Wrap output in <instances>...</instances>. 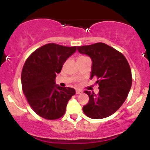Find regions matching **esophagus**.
Returning <instances> with one entry per match:
<instances>
[{"label":"esophagus","instance_id":"obj_1","mask_svg":"<svg viewBox=\"0 0 150 150\" xmlns=\"http://www.w3.org/2000/svg\"><path fill=\"white\" fill-rule=\"evenodd\" d=\"M82 92V91L80 90V89H76V94H79Z\"/></svg>","mask_w":150,"mask_h":150}]
</instances>
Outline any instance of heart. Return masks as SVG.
I'll return each instance as SVG.
<instances>
[{
    "label": "heart",
    "mask_w": 150,
    "mask_h": 150,
    "mask_svg": "<svg viewBox=\"0 0 150 150\" xmlns=\"http://www.w3.org/2000/svg\"><path fill=\"white\" fill-rule=\"evenodd\" d=\"M87 56H80L77 58V60H82V59H85V58H87Z\"/></svg>",
    "instance_id": "b5f03b06"
}]
</instances>
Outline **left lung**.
Returning a JSON list of instances; mask_svg holds the SVG:
<instances>
[{"label": "left lung", "mask_w": 150, "mask_h": 150, "mask_svg": "<svg viewBox=\"0 0 150 150\" xmlns=\"http://www.w3.org/2000/svg\"><path fill=\"white\" fill-rule=\"evenodd\" d=\"M82 54L92 61L91 79H97V94L85 91L89 102L82 108L87 116L101 119L114 113L124 103L132 85V74L126 58L121 53L104 43L78 46Z\"/></svg>", "instance_id": "obj_1"}]
</instances>
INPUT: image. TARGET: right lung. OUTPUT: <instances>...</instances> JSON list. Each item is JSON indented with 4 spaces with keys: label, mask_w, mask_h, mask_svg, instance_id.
Wrapping results in <instances>:
<instances>
[{
    "label": "right lung",
    "mask_w": 150,
    "mask_h": 150,
    "mask_svg": "<svg viewBox=\"0 0 150 150\" xmlns=\"http://www.w3.org/2000/svg\"><path fill=\"white\" fill-rule=\"evenodd\" d=\"M77 46L68 47L47 44L34 51L26 60L21 74L22 87L34 112L47 120H56L64 115L75 89L56 85L66 60L76 51Z\"/></svg>",
    "instance_id": "1"
}]
</instances>
